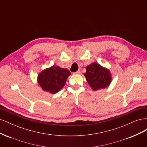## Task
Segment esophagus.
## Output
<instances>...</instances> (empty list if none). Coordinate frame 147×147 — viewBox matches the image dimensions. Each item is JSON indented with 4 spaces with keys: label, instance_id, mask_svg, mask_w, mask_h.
<instances>
[{
    "label": "esophagus",
    "instance_id": "esophagus-1",
    "mask_svg": "<svg viewBox=\"0 0 147 147\" xmlns=\"http://www.w3.org/2000/svg\"><path fill=\"white\" fill-rule=\"evenodd\" d=\"M80 73H81V71L80 70H78V71H77L76 72H75V73H74V74H80Z\"/></svg>",
    "mask_w": 147,
    "mask_h": 147
}]
</instances>
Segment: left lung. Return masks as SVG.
I'll use <instances>...</instances> for the list:
<instances>
[{"mask_svg":"<svg viewBox=\"0 0 147 147\" xmlns=\"http://www.w3.org/2000/svg\"><path fill=\"white\" fill-rule=\"evenodd\" d=\"M84 75L89 85L94 91L107 88L112 82L110 70L97 63L86 66V72Z\"/></svg>","mask_w":147,"mask_h":147,"instance_id":"1","label":"left lung"}]
</instances>
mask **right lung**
Segmentation results:
<instances>
[{"mask_svg":"<svg viewBox=\"0 0 147 147\" xmlns=\"http://www.w3.org/2000/svg\"><path fill=\"white\" fill-rule=\"evenodd\" d=\"M70 74L67 69L53 65L38 74L37 82L43 91L55 94L64 87Z\"/></svg>","mask_w":147,"mask_h":147,"instance_id":"right-lung-1","label":"right lung"}]
</instances>
